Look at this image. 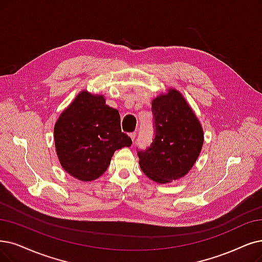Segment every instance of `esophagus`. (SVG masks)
<instances>
[{
	"instance_id": "34e87169",
	"label": "esophagus",
	"mask_w": 262,
	"mask_h": 262,
	"mask_svg": "<svg viewBox=\"0 0 262 262\" xmlns=\"http://www.w3.org/2000/svg\"><path fill=\"white\" fill-rule=\"evenodd\" d=\"M130 138H131V140L134 142L135 138H137V133H135V132H131V133H130Z\"/></svg>"
}]
</instances>
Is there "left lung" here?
<instances>
[{
    "instance_id": "8db88e82",
    "label": "left lung",
    "mask_w": 262,
    "mask_h": 262,
    "mask_svg": "<svg viewBox=\"0 0 262 262\" xmlns=\"http://www.w3.org/2000/svg\"><path fill=\"white\" fill-rule=\"evenodd\" d=\"M155 138L138 149L140 166L150 180L170 183L190 171L202 149L203 130L182 93L170 89L151 102Z\"/></svg>"
}]
</instances>
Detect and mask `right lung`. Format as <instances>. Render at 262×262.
I'll use <instances>...</instances> for the list:
<instances>
[{
	"label": "right lung",
	"mask_w": 262,
	"mask_h": 262,
	"mask_svg": "<svg viewBox=\"0 0 262 262\" xmlns=\"http://www.w3.org/2000/svg\"><path fill=\"white\" fill-rule=\"evenodd\" d=\"M55 145L62 167L73 177L95 181L107 170L116 149L132 141L121 131L120 115L103 96L81 91L55 124Z\"/></svg>",
	"instance_id": "add662e5"
}]
</instances>
